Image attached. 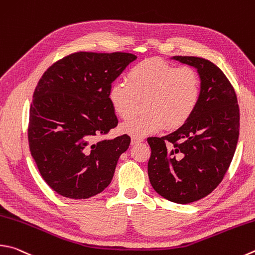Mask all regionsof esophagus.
Instances as JSON below:
<instances>
[{
  "instance_id": "1",
  "label": "esophagus",
  "mask_w": 255,
  "mask_h": 255,
  "mask_svg": "<svg viewBox=\"0 0 255 255\" xmlns=\"http://www.w3.org/2000/svg\"><path fill=\"white\" fill-rule=\"evenodd\" d=\"M143 141V138L142 137H132L131 138V143L132 145H136V143H139Z\"/></svg>"
}]
</instances>
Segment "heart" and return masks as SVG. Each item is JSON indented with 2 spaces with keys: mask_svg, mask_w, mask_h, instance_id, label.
I'll return each mask as SVG.
<instances>
[{
  "mask_svg": "<svg viewBox=\"0 0 255 255\" xmlns=\"http://www.w3.org/2000/svg\"><path fill=\"white\" fill-rule=\"evenodd\" d=\"M126 81L110 87L109 101L120 118L128 119L139 99H146L147 110L125 123L123 131L143 137L165 127L179 128L186 124L200 103L202 82L194 68L177 67L160 58L136 63L127 72Z\"/></svg>",
  "mask_w": 255,
  "mask_h": 255,
  "instance_id": "1",
  "label": "heart"
}]
</instances>
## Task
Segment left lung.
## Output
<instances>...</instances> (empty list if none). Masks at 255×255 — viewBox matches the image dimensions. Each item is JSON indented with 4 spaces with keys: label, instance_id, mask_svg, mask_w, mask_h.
I'll return each mask as SVG.
<instances>
[{
    "label": "left lung",
    "instance_id": "8db88e82",
    "mask_svg": "<svg viewBox=\"0 0 255 255\" xmlns=\"http://www.w3.org/2000/svg\"><path fill=\"white\" fill-rule=\"evenodd\" d=\"M174 59L197 69L201 99L191 119L177 130L148 138V176L159 195L188 204L207 196L223 180L237 149L240 109L233 86L214 63L198 57Z\"/></svg>",
    "mask_w": 255,
    "mask_h": 255
}]
</instances>
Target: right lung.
Wrapping results in <instances>:
<instances>
[{"label": "right lung", "mask_w": 255, "mask_h": 255, "mask_svg": "<svg viewBox=\"0 0 255 255\" xmlns=\"http://www.w3.org/2000/svg\"><path fill=\"white\" fill-rule=\"evenodd\" d=\"M136 59L126 52H76L54 62L39 80L27 139L41 176L59 195L89 198L112 182L130 137L97 138L117 127L109 90Z\"/></svg>", "instance_id": "right-lung-1"}]
</instances>
